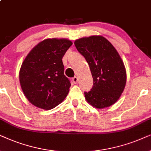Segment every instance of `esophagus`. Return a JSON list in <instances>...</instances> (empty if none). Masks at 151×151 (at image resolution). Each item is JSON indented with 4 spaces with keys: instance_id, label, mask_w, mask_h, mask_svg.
I'll return each mask as SVG.
<instances>
[{
    "instance_id": "34e87169",
    "label": "esophagus",
    "mask_w": 151,
    "mask_h": 151,
    "mask_svg": "<svg viewBox=\"0 0 151 151\" xmlns=\"http://www.w3.org/2000/svg\"><path fill=\"white\" fill-rule=\"evenodd\" d=\"M72 82H73L74 83H77L78 81V78H77V77H74L72 78Z\"/></svg>"
}]
</instances>
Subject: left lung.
Masks as SVG:
<instances>
[{
  "mask_svg": "<svg viewBox=\"0 0 151 151\" xmlns=\"http://www.w3.org/2000/svg\"><path fill=\"white\" fill-rule=\"evenodd\" d=\"M74 45L85 57L93 77L91 90L84 92L86 101L99 109L113 105L126 83V68L119 53L102 36L81 38Z\"/></svg>",
  "mask_w": 151,
  "mask_h": 151,
  "instance_id": "left-lung-1",
  "label": "left lung"
}]
</instances>
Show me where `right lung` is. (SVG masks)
<instances>
[{
    "instance_id": "right-lung-1",
    "label": "right lung",
    "mask_w": 151,
    "mask_h": 151,
    "mask_svg": "<svg viewBox=\"0 0 151 151\" xmlns=\"http://www.w3.org/2000/svg\"><path fill=\"white\" fill-rule=\"evenodd\" d=\"M72 45L67 39H47L38 43L24 59L19 72L21 89L32 105L44 110L65 99L71 86L62 61Z\"/></svg>"
}]
</instances>
